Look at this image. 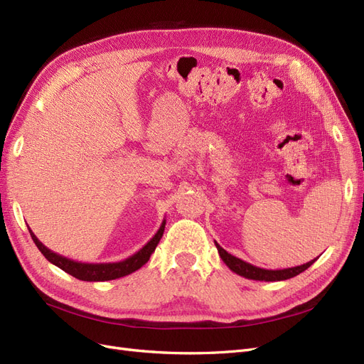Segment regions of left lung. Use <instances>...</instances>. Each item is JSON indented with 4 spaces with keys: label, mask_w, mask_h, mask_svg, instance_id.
<instances>
[{
    "label": "left lung",
    "mask_w": 364,
    "mask_h": 364,
    "mask_svg": "<svg viewBox=\"0 0 364 364\" xmlns=\"http://www.w3.org/2000/svg\"><path fill=\"white\" fill-rule=\"evenodd\" d=\"M217 250L220 253V257L223 259V262L228 265L235 274L237 275H242L245 279L250 280H260V282H280V280H287V279H292L295 275L301 274L303 271H306L310 265L316 262V259H313L304 265H299V267H294V268H284V269H263L259 267L252 265V263L244 262L241 259H237L235 256H232L230 253L225 252L224 248H221L217 242Z\"/></svg>",
    "instance_id": "1"
}]
</instances>
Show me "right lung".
<instances>
[{
	"label": "right lung",
	"mask_w": 364,
	"mask_h": 364,
	"mask_svg": "<svg viewBox=\"0 0 364 364\" xmlns=\"http://www.w3.org/2000/svg\"><path fill=\"white\" fill-rule=\"evenodd\" d=\"M166 229V220L162 221L161 228L155 233V236L150 240L143 248H140L135 255L129 256L128 259L120 260V262H112V263H82V262H75L72 259H68L65 256H60L51 250L46 248L37 236L30 230V235L33 237L34 244L37 248L41 250V253L53 263V265L58 267L65 272L73 275L75 279L84 280V282H107V280H116L120 277H124V275L132 274L134 271L140 269L144 263L150 259L152 253L155 252V248L162 237V233H164Z\"/></svg>",
	"instance_id": "1"
}]
</instances>
